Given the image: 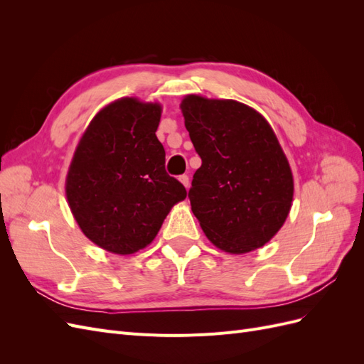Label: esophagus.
<instances>
[{
    "label": "esophagus",
    "mask_w": 364,
    "mask_h": 364,
    "mask_svg": "<svg viewBox=\"0 0 364 364\" xmlns=\"http://www.w3.org/2000/svg\"><path fill=\"white\" fill-rule=\"evenodd\" d=\"M179 181L183 183L185 188H188V186H190V178H188V174H182V176H179Z\"/></svg>",
    "instance_id": "1"
}]
</instances>
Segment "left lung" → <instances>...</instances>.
Listing matches in <instances>:
<instances>
[{
	"instance_id": "1",
	"label": "left lung",
	"mask_w": 364,
	"mask_h": 364,
	"mask_svg": "<svg viewBox=\"0 0 364 364\" xmlns=\"http://www.w3.org/2000/svg\"><path fill=\"white\" fill-rule=\"evenodd\" d=\"M181 107L202 159L188 197L203 232L229 253L264 246L293 200L290 165L272 127L255 109L234 100L188 95Z\"/></svg>"
}]
</instances>
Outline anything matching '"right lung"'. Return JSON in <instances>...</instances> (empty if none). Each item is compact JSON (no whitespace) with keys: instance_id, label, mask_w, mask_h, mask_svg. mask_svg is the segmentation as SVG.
Here are the masks:
<instances>
[{"instance_id":"1","label":"right lung","mask_w":364,"mask_h":364,"mask_svg":"<svg viewBox=\"0 0 364 364\" xmlns=\"http://www.w3.org/2000/svg\"><path fill=\"white\" fill-rule=\"evenodd\" d=\"M161 106L121 98L98 112L75 149L67 199L97 246L129 255L150 245L185 186L165 171Z\"/></svg>"}]
</instances>
